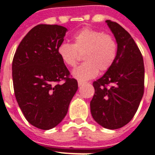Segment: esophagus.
I'll return each instance as SVG.
<instances>
[{
    "label": "esophagus",
    "mask_w": 155,
    "mask_h": 155,
    "mask_svg": "<svg viewBox=\"0 0 155 155\" xmlns=\"http://www.w3.org/2000/svg\"><path fill=\"white\" fill-rule=\"evenodd\" d=\"M84 84H85V83L83 81H78V85H79V87H81V86L84 85Z\"/></svg>",
    "instance_id": "1"
}]
</instances>
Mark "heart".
I'll use <instances>...</instances> for the list:
<instances>
[{
  "label": "heart",
  "instance_id": "1",
  "mask_svg": "<svg viewBox=\"0 0 155 155\" xmlns=\"http://www.w3.org/2000/svg\"><path fill=\"white\" fill-rule=\"evenodd\" d=\"M73 43H61L58 53L64 64L75 67L79 61V53H84L85 61L71 72L75 79L86 81L95 77L99 70H109L115 61L117 45L114 37L91 28H84L73 36Z\"/></svg>",
  "mask_w": 155,
  "mask_h": 155
}]
</instances>
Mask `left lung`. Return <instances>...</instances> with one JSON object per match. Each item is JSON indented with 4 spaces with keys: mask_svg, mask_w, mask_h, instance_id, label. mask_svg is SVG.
<instances>
[{
    "mask_svg": "<svg viewBox=\"0 0 155 155\" xmlns=\"http://www.w3.org/2000/svg\"><path fill=\"white\" fill-rule=\"evenodd\" d=\"M106 23L117 44V57L110 69L93 83L95 92L90 106L97 124L117 129L133 118L140 106L144 91V64L128 31L116 22Z\"/></svg>",
    "mask_w": 155,
    "mask_h": 155,
    "instance_id": "8db88e82",
    "label": "left lung"
}]
</instances>
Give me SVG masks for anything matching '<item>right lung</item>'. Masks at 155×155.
<instances>
[{
    "mask_svg": "<svg viewBox=\"0 0 155 155\" xmlns=\"http://www.w3.org/2000/svg\"><path fill=\"white\" fill-rule=\"evenodd\" d=\"M68 29L38 24L19 43L12 61L15 98L30 124L49 130L62 121L78 83L58 53ZM64 79L65 83H58Z\"/></svg>",
    "mask_w": 155,
    "mask_h": 155,
    "instance_id": "1",
    "label": "right lung"
}]
</instances>
